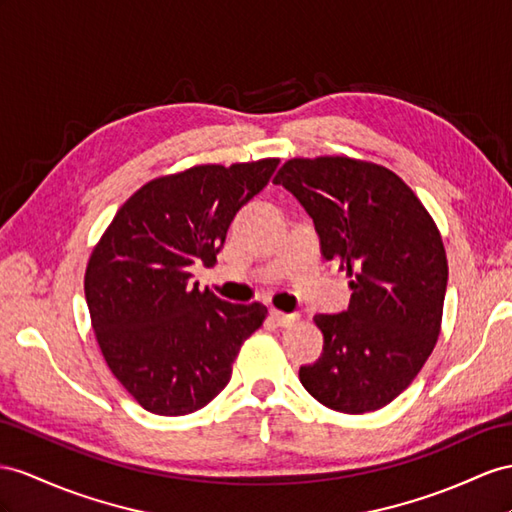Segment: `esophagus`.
<instances>
[{
	"instance_id": "1",
	"label": "esophagus",
	"mask_w": 512,
	"mask_h": 512,
	"mask_svg": "<svg viewBox=\"0 0 512 512\" xmlns=\"http://www.w3.org/2000/svg\"><path fill=\"white\" fill-rule=\"evenodd\" d=\"M270 320L274 324H279V326H292V324L298 322V316H296V313H283V311L272 309L270 311Z\"/></svg>"
}]
</instances>
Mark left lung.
<instances>
[{"label": "left lung", "instance_id": "1", "mask_svg": "<svg viewBox=\"0 0 512 512\" xmlns=\"http://www.w3.org/2000/svg\"><path fill=\"white\" fill-rule=\"evenodd\" d=\"M313 218L350 305L316 316L320 359L298 376L320 404L361 415L396 400L437 344L448 257L428 209L393 170L346 155L292 157L274 177Z\"/></svg>", "mask_w": 512, "mask_h": 512}]
</instances>
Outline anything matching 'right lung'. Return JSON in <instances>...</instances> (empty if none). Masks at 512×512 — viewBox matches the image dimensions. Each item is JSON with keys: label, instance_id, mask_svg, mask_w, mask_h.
Wrapping results in <instances>:
<instances>
[{"label": "right lung", "instance_id": "1", "mask_svg": "<svg viewBox=\"0 0 512 512\" xmlns=\"http://www.w3.org/2000/svg\"><path fill=\"white\" fill-rule=\"evenodd\" d=\"M279 157L201 164L144 183L90 253V324L131 398L155 415H188L227 387L242 344L264 324L261 303L231 305L190 283L225 244L238 209L264 190Z\"/></svg>", "mask_w": 512, "mask_h": 512}]
</instances>
